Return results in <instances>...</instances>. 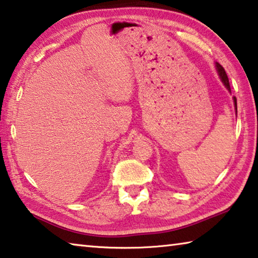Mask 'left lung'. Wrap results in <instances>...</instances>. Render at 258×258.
<instances>
[{
  "label": "left lung",
  "mask_w": 258,
  "mask_h": 258,
  "mask_svg": "<svg viewBox=\"0 0 258 258\" xmlns=\"http://www.w3.org/2000/svg\"><path fill=\"white\" fill-rule=\"evenodd\" d=\"M216 71H217V73H218V76H220V78H221V81L223 82V84L225 85L226 89L229 90V92H231L228 75H226L224 68L222 67L221 64L218 63V62H216ZM233 102H234V107H235V112H237V99H235V97H233Z\"/></svg>",
  "instance_id": "obj_1"
}]
</instances>
